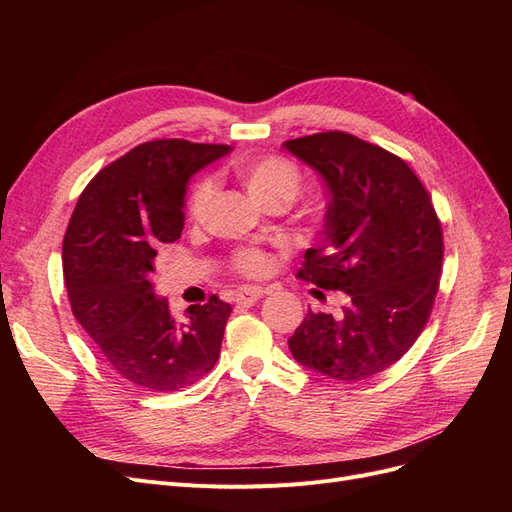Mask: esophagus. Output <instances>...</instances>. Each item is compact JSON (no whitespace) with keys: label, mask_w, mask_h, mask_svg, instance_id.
<instances>
[{"label":"esophagus","mask_w":512,"mask_h":512,"mask_svg":"<svg viewBox=\"0 0 512 512\" xmlns=\"http://www.w3.org/2000/svg\"><path fill=\"white\" fill-rule=\"evenodd\" d=\"M262 294H265V290L262 288H258V286H247V288H241V290H237V294H235V303L237 305H243V307H250V305H254Z\"/></svg>","instance_id":"1"}]
</instances>
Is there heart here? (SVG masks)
<instances>
[{"label":"heart","mask_w":512,"mask_h":512,"mask_svg":"<svg viewBox=\"0 0 512 512\" xmlns=\"http://www.w3.org/2000/svg\"><path fill=\"white\" fill-rule=\"evenodd\" d=\"M232 175L239 181L245 194L262 209L286 207L301 192V173L290 160L282 156H252L237 158L230 164ZM213 188L209 181L194 185L188 198V218L192 222H203L211 205ZM235 265L241 273L260 275L267 271V258L260 252L245 250L237 256Z\"/></svg>","instance_id":"b5f03b06"}]
</instances>
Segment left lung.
Listing matches in <instances>:
<instances>
[{"label":"left lung","mask_w":512,"mask_h":512,"mask_svg":"<svg viewBox=\"0 0 512 512\" xmlns=\"http://www.w3.org/2000/svg\"><path fill=\"white\" fill-rule=\"evenodd\" d=\"M284 147L327 185V245L309 247L299 277L348 294L342 316L309 309L288 339L316 374L361 382L404 356L427 324L442 269V226L412 168L346 132Z\"/></svg>","instance_id":"obj_1"}]
</instances>
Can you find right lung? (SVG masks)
Here are the masks:
<instances>
[{"label": "right lung", "instance_id": "right-lung-1", "mask_svg": "<svg viewBox=\"0 0 512 512\" xmlns=\"http://www.w3.org/2000/svg\"><path fill=\"white\" fill-rule=\"evenodd\" d=\"M232 151L162 138L130 149L83 190L64 239V280L74 318L121 378L149 391H179L220 356L232 307L218 297L170 314L149 273L183 230L185 190L200 168Z\"/></svg>", "mask_w": 512, "mask_h": 512}]
</instances>
